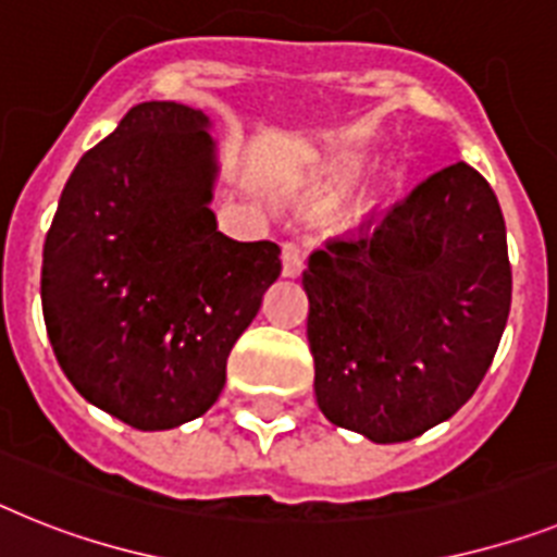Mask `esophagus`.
I'll use <instances>...</instances> for the list:
<instances>
[{
  "instance_id": "esophagus-1",
  "label": "esophagus",
  "mask_w": 557,
  "mask_h": 557,
  "mask_svg": "<svg viewBox=\"0 0 557 557\" xmlns=\"http://www.w3.org/2000/svg\"><path fill=\"white\" fill-rule=\"evenodd\" d=\"M283 277H300L302 271V251L297 243H283Z\"/></svg>"
}]
</instances>
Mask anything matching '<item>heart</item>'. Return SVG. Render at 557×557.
Wrapping results in <instances>:
<instances>
[{
	"instance_id": "heart-1",
	"label": "heart",
	"mask_w": 557,
	"mask_h": 557,
	"mask_svg": "<svg viewBox=\"0 0 557 557\" xmlns=\"http://www.w3.org/2000/svg\"><path fill=\"white\" fill-rule=\"evenodd\" d=\"M348 186H350V175H345V172H331V175L314 189V203H320V207H331V203H336V200L343 198L345 191H348Z\"/></svg>"
}]
</instances>
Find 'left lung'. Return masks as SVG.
Listing matches in <instances>:
<instances>
[{"instance_id": "1", "label": "left lung", "mask_w": 557, "mask_h": 557, "mask_svg": "<svg viewBox=\"0 0 557 557\" xmlns=\"http://www.w3.org/2000/svg\"><path fill=\"white\" fill-rule=\"evenodd\" d=\"M317 405L376 445L422 436L475 394L512 300L495 191L453 163L380 223L308 257Z\"/></svg>"}]
</instances>
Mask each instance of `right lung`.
<instances>
[{
    "label": "right lung",
    "mask_w": 557,
    "mask_h": 557,
    "mask_svg": "<svg viewBox=\"0 0 557 557\" xmlns=\"http://www.w3.org/2000/svg\"><path fill=\"white\" fill-rule=\"evenodd\" d=\"M212 121L144 101L76 163L45 237L41 311L84 399L138 430L212 408L280 277L277 243L218 232Z\"/></svg>",
    "instance_id": "right-lung-1"
}]
</instances>
